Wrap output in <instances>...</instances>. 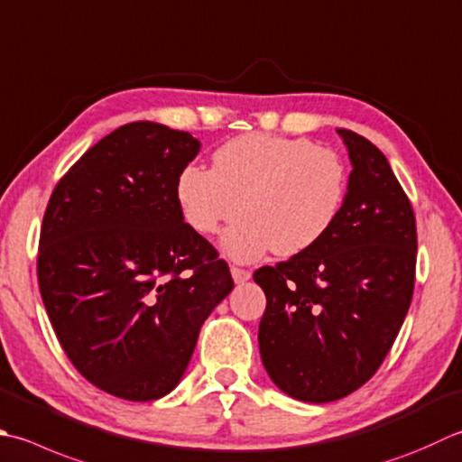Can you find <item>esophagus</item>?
Segmentation results:
<instances>
[{
  "label": "esophagus",
  "mask_w": 462,
  "mask_h": 462,
  "mask_svg": "<svg viewBox=\"0 0 462 462\" xmlns=\"http://www.w3.org/2000/svg\"><path fill=\"white\" fill-rule=\"evenodd\" d=\"M230 273H232L234 282H238V284L246 282V280H250V276H252L250 270H244V268H238V266H232Z\"/></svg>",
  "instance_id": "esophagus-1"
}]
</instances>
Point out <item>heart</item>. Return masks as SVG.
Masks as SVG:
<instances>
[{"instance_id": "1", "label": "heart", "mask_w": 462, "mask_h": 462, "mask_svg": "<svg viewBox=\"0 0 462 462\" xmlns=\"http://www.w3.org/2000/svg\"><path fill=\"white\" fill-rule=\"evenodd\" d=\"M212 160L214 168L189 164L180 171L178 202L200 234L220 232L242 208L244 218L224 238L226 252L238 260H254L270 248L278 256L309 250L345 204V162L304 138L238 135Z\"/></svg>"}]
</instances>
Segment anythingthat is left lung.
Wrapping results in <instances>:
<instances>
[{
    "instance_id": "8db88e82",
    "label": "left lung",
    "mask_w": 462,
    "mask_h": 462,
    "mask_svg": "<svg viewBox=\"0 0 462 462\" xmlns=\"http://www.w3.org/2000/svg\"><path fill=\"white\" fill-rule=\"evenodd\" d=\"M352 171L332 228L291 260L262 266L260 356L280 391L304 402L355 393L383 365L409 312L417 222L384 153L337 130Z\"/></svg>"
}]
</instances>
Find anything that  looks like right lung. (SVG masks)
<instances>
[{"label": "right lung", "mask_w": 462, "mask_h": 462, "mask_svg": "<svg viewBox=\"0 0 462 462\" xmlns=\"http://www.w3.org/2000/svg\"><path fill=\"white\" fill-rule=\"evenodd\" d=\"M198 152L188 132L125 124L61 176L45 208L43 306L78 373L117 399L168 394L234 288L228 264L178 202V176Z\"/></svg>", "instance_id": "obj_1"}]
</instances>
